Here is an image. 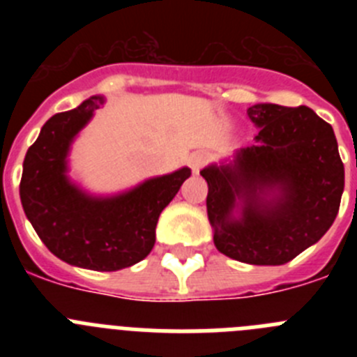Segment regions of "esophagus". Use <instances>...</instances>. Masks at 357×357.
<instances>
[{
    "label": "esophagus",
    "mask_w": 357,
    "mask_h": 357,
    "mask_svg": "<svg viewBox=\"0 0 357 357\" xmlns=\"http://www.w3.org/2000/svg\"><path fill=\"white\" fill-rule=\"evenodd\" d=\"M207 160H209V155H207L206 151H197V153H193L191 159H189V166H191L193 173H198L204 168V164H206Z\"/></svg>",
    "instance_id": "obj_1"
}]
</instances>
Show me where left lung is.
<instances>
[{
  "instance_id": "obj_1",
  "label": "left lung",
  "mask_w": 357,
  "mask_h": 357,
  "mask_svg": "<svg viewBox=\"0 0 357 357\" xmlns=\"http://www.w3.org/2000/svg\"><path fill=\"white\" fill-rule=\"evenodd\" d=\"M248 118L257 125L254 146L239 151L236 166L200 172L214 245L241 263L284 264L333 225L345 169L333 127L309 107L259 103ZM270 190L280 195L268 202ZM236 197L245 204L241 220L229 216Z\"/></svg>"
}]
</instances>
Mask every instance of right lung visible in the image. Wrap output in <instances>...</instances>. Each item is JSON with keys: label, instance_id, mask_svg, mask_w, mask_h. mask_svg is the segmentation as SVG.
<instances>
[{"label": "right lung", "instance_id": "right-lung-1", "mask_svg": "<svg viewBox=\"0 0 357 357\" xmlns=\"http://www.w3.org/2000/svg\"><path fill=\"white\" fill-rule=\"evenodd\" d=\"M102 103V96H93L44 123L24 157L19 193L26 218L52 254L73 266L116 272L150 254L159 214L191 169L157 176L114 198H91L69 184V144Z\"/></svg>", "mask_w": 357, "mask_h": 357}]
</instances>
